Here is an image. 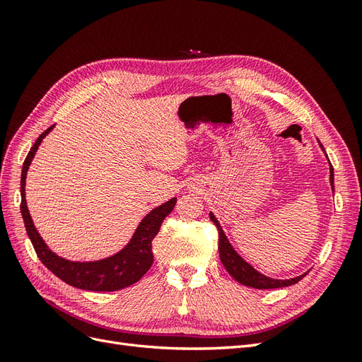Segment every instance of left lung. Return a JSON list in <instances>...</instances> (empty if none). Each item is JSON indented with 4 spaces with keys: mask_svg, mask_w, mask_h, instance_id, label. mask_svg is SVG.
I'll use <instances>...</instances> for the list:
<instances>
[{
    "mask_svg": "<svg viewBox=\"0 0 362 362\" xmlns=\"http://www.w3.org/2000/svg\"><path fill=\"white\" fill-rule=\"evenodd\" d=\"M331 185H332V192H334V169H332V166H331ZM210 218L218 231V257H221L223 267L228 270L229 275H231L237 282L243 284V286H246V287L267 290V288H281V287L293 286V284L299 282L306 275V273H303V275H300V276H296L293 279H286V281L272 279V278L261 275L259 272H257L254 267L249 266L247 262L233 249V246L229 245L228 238L223 234V229L216 221L213 213H210Z\"/></svg>",
    "mask_w": 362,
    "mask_h": 362,
    "instance_id": "8db88e82",
    "label": "left lung"
}]
</instances>
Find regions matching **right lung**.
<instances>
[{"mask_svg": "<svg viewBox=\"0 0 362 362\" xmlns=\"http://www.w3.org/2000/svg\"><path fill=\"white\" fill-rule=\"evenodd\" d=\"M52 128L54 125H51L47 131H43L35 141V145L31 146L24 161L23 175H21V198H23V201H21V213H23L25 229L33 247H35L39 259L45 264V267L72 287L89 291H116L133 286L145 275L152 266V262H154L152 238L158 234L163 221L173 210L175 204H177V198H172L166 204L154 208L140 222L139 228L136 229V234L131 238L127 247L110 258L93 262H74L57 257L52 250L48 249L45 242H43L36 231L25 201V178L28 166L36 154L42 139Z\"/></svg>", "mask_w": 362, "mask_h": 362, "instance_id": "obj_1", "label": "right lung"}]
</instances>
